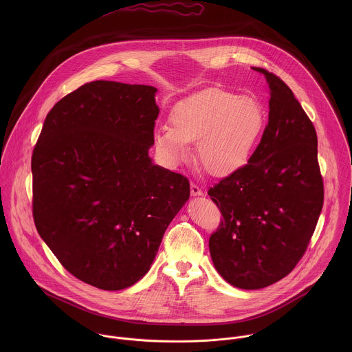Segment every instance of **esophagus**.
<instances>
[{
    "mask_svg": "<svg viewBox=\"0 0 352 352\" xmlns=\"http://www.w3.org/2000/svg\"><path fill=\"white\" fill-rule=\"evenodd\" d=\"M191 195L192 197H201L203 195V191H201V188L197 186V184H191Z\"/></svg>",
    "mask_w": 352,
    "mask_h": 352,
    "instance_id": "esophagus-1",
    "label": "esophagus"
}]
</instances>
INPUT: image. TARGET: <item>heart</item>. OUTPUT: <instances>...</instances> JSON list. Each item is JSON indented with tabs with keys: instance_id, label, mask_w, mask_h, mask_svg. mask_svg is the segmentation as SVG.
Listing matches in <instances>:
<instances>
[{
	"instance_id": "b5f03b06",
	"label": "heart",
	"mask_w": 352,
	"mask_h": 352,
	"mask_svg": "<svg viewBox=\"0 0 352 352\" xmlns=\"http://www.w3.org/2000/svg\"><path fill=\"white\" fill-rule=\"evenodd\" d=\"M265 120L257 96L210 88L173 108L172 124L154 133V148L168 165L177 166L191 158L190 144L198 140L197 154L204 169L214 176H226L250 160Z\"/></svg>"
}]
</instances>
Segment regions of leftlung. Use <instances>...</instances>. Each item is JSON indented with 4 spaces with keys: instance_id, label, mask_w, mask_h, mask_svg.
<instances>
[{
    "instance_id": "1",
    "label": "left lung",
    "mask_w": 352,
    "mask_h": 352,
    "mask_svg": "<svg viewBox=\"0 0 352 352\" xmlns=\"http://www.w3.org/2000/svg\"><path fill=\"white\" fill-rule=\"evenodd\" d=\"M253 69L270 88L268 124L248 164L208 190L223 217L208 240L212 264L244 290L267 287L293 271L324 201L313 123L279 77Z\"/></svg>"
}]
</instances>
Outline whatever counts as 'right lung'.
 I'll return each instance as SVG.
<instances>
[{"label": "right lung", "mask_w": 352, "mask_h": 352, "mask_svg": "<svg viewBox=\"0 0 352 352\" xmlns=\"http://www.w3.org/2000/svg\"><path fill=\"white\" fill-rule=\"evenodd\" d=\"M157 89L94 81L58 101L32 153L34 219L59 263L101 290L146 275L190 182L153 164Z\"/></svg>", "instance_id": "obj_1"}]
</instances>
